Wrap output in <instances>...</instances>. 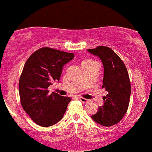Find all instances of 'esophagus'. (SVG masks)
I'll return each mask as SVG.
<instances>
[{
	"mask_svg": "<svg viewBox=\"0 0 152 152\" xmlns=\"http://www.w3.org/2000/svg\"><path fill=\"white\" fill-rule=\"evenodd\" d=\"M79 100L81 101L82 103H83V104H86V103H88V102H89V101H88V99H84V98H83V97H80Z\"/></svg>",
	"mask_w": 152,
	"mask_h": 152,
	"instance_id": "obj_1",
	"label": "esophagus"
}]
</instances>
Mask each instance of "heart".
I'll return each mask as SVG.
<instances>
[{"mask_svg":"<svg viewBox=\"0 0 152 152\" xmlns=\"http://www.w3.org/2000/svg\"><path fill=\"white\" fill-rule=\"evenodd\" d=\"M94 65H98L96 62L95 61L92 60V59H86V60H83L81 62V66L83 67H89V66H92Z\"/></svg>","mask_w":152,"mask_h":152,"instance_id":"1","label":"heart"}]
</instances>
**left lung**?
Here are the masks:
<instances>
[{"label": "left lung", "instance_id": "left-lung-1", "mask_svg": "<svg viewBox=\"0 0 152 152\" xmlns=\"http://www.w3.org/2000/svg\"><path fill=\"white\" fill-rule=\"evenodd\" d=\"M88 51L102 61L104 70L102 88L108 92L104 105L99 106L91 118L102 126H111L121 121L128 109L131 95L128 71L119 56L109 47L101 46Z\"/></svg>", "mask_w": 152, "mask_h": 152}]
</instances>
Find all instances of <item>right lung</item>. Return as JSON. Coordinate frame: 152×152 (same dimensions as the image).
Masks as SVG:
<instances>
[{"label":"right lung","instance_id":"1","mask_svg":"<svg viewBox=\"0 0 152 152\" xmlns=\"http://www.w3.org/2000/svg\"><path fill=\"white\" fill-rule=\"evenodd\" d=\"M74 57L72 53L44 47L26 61L19 79V95L23 109L36 124L50 126L65 114L71 99L54 92L49 95L48 88L59 81L64 66Z\"/></svg>","mask_w":152,"mask_h":152}]
</instances>
